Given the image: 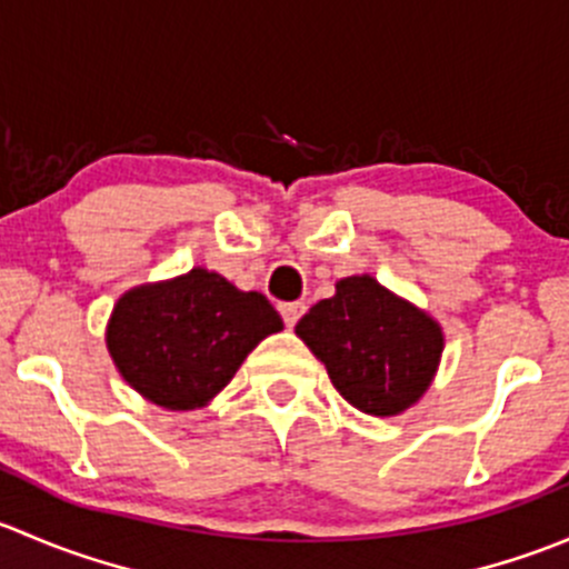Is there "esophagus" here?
<instances>
[{"mask_svg": "<svg viewBox=\"0 0 569 569\" xmlns=\"http://www.w3.org/2000/svg\"><path fill=\"white\" fill-rule=\"evenodd\" d=\"M278 308H280V317L286 321V327H295L302 313H306V306H302V302H280Z\"/></svg>", "mask_w": 569, "mask_h": 569, "instance_id": "1", "label": "esophagus"}]
</instances>
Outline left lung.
Masks as SVG:
<instances>
[{"label": "left lung", "instance_id": "obj_1", "mask_svg": "<svg viewBox=\"0 0 569 569\" xmlns=\"http://www.w3.org/2000/svg\"><path fill=\"white\" fill-rule=\"evenodd\" d=\"M332 388L369 416H396L421 399L443 352L438 321L382 289L371 274L343 278L336 295L297 321Z\"/></svg>", "mask_w": 569, "mask_h": 569}]
</instances>
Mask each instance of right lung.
Returning a JSON list of instances; mask_svg holds the SVG:
<instances>
[{"instance_id":"obj_1","label":"right lung","mask_w":569,"mask_h":569,"mask_svg":"<svg viewBox=\"0 0 569 569\" xmlns=\"http://www.w3.org/2000/svg\"><path fill=\"white\" fill-rule=\"evenodd\" d=\"M278 330L283 319L267 297L192 269L126 291L109 319L107 347L134 391L168 410H192L220 393L256 343Z\"/></svg>"}]
</instances>
